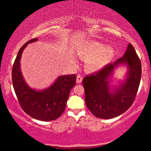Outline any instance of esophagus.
<instances>
[{"label":"esophagus","mask_w":151,"mask_h":151,"mask_svg":"<svg viewBox=\"0 0 151 151\" xmlns=\"http://www.w3.org/2000/svg\"><path fill=\"white\" fill-rule=\"evenodd\" d=\"M82 79H83V77H81V75H79V74H78L77 77V84H79V83H81V81H82Z\"/></svg>","instance_id":"obj_1"}]
</instances>
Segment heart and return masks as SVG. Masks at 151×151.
I'll use <instances>...</instances> for the list:
<instances>
[{
  "instance_id": "b5f03b06",
  "label": "heart",
  "mask_w": 151,
  "mask_h": 151,
  "mask_svg": "<svg viewBox=\"0 0 151 151\" xmlns=\"http://www.w3.org/2000/svg\"><path fill=\"white\" fill-rule=\"evenodd\" d=\"M77 55L79 58L85 60L84 68L89 72H94L101 70L111 61L115 55L114 47L99 42H89L82 44L77 49Z\"/></svg>"
}]
</instances>
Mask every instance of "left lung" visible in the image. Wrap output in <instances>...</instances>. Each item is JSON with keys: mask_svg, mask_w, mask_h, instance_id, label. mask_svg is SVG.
<instances>
[{"mask_svg": "<svg viewBox=\"0 0 151 151\" xmlns=\"http://www.w3.org/2000/svg\"><path fill=\"white\" fill-rule=\"evenodd\" d=\"M121 63L127 65L128 77L122 85L114 88L111 93L108 86V78L114 69ZM141 78V60L130 43L124 56L83 79L88 109L96 117L104 119H113L124 113L134 101Z\"/></svg>", "mask_w": 151, "mask_h": 151, "instance_id": "obj_1", "label": "left lung"}]
</instances>
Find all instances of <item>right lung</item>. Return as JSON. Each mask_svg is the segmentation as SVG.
Segmentation results:
<instances>
[{
    "label": "right lung",
    "mask_w": 151,
    "mask_h": 151,
    "mask_svg": "<svg viewBox=\"0 0 151 151\" xmlns=\"http://www.w3.org/2000/svg\"><path fill=\"white\" fill-rule=\"evenodd\" d=\"M38 40L27 41L19 50L12 69V79L15 94L22 110L33 119L43 121H53L62 115L70 90L76 84V74L62 75L47 89L36 91L27 85L21 74L20 60L27 44Z\"/></svg>",
    "instance_id": "right-lung-1"
}]
</instances>
